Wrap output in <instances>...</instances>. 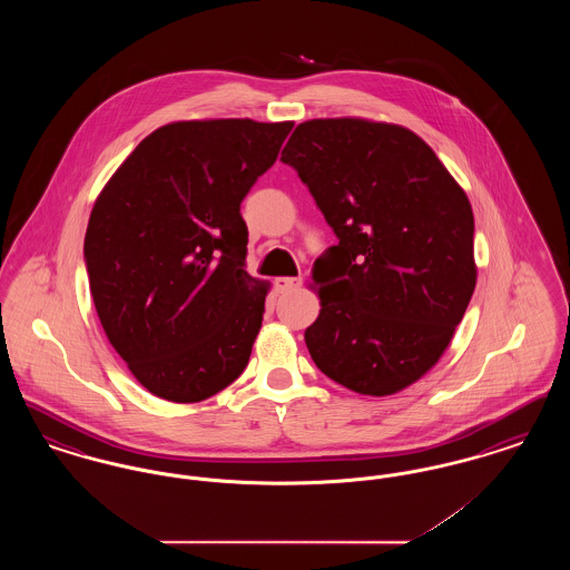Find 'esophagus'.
<instances>
[{
  "label": "esophagus",
  "mask_w": 570,
  "mask_h": 570,
  "mask_svg": "<svg viewBox=\"0 0 570 570\" xmlns=\"http://www.w3.org/2000/svg\"><path fill=\"white\" fill-rule=\"evenodd\" d=\"M303 286V277H275L277 293H291Z\"/></svg>",
  "instance_id": "34e87169"
}]
</instances>
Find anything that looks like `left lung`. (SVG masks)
<instances>
[{
  "label": "left lung",
  "mask_w": 570,
  "mask_h": 570,
  "mask_svg": "<svg viewBox=\"0 0 570 570\" xmlns=\"http://www.w3.org/2000/svg\"><path fill=\"white\" fill-rule=\"evenodd\" d=\"M279 160L340 239L312 269L323 309L305 344L316 367L361 395L406 389L446 351L476 286L465 191L393 124L312 119Z\"/></svg>",
  "instance_id": "8db88e82"
}]
</instances>
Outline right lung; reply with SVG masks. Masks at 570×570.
Masks as SVG:
<instances>
[{"label":"right lung","mask_w":570,"mask_h":570,"mask_svg":"<svg viewBox=\"0 0 570 570\" xmlns=\"http://www.w3.org/2000/svg\"><path fill=\"white\" fill-rule=\"evenodd\" d=\"M293 121H177L117 168L85 233V267L112 348L154 395L203 402L244 374L267 284L245 272L242 200Z\"/></svg>","instance_id":"1"}]
</instances>
